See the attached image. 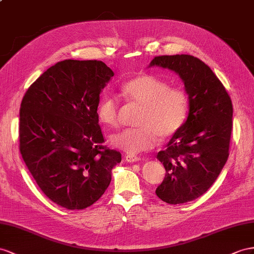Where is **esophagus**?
Segmentation results:
<instances>
[{"label":"esophagus","instance_id":"esophagus-1","mask_svg":"<svg viewBox=\"0 0 254 254\" xmlns=\"http://www.w3.org/2000/svg\"><path fill=\"white\" fill-rule=\"evenodd\" d=\"M140 160L139 157H136L134 154H127L126 155V161L128 163H135V162H138Z\"/></svg>","mask_w":254,"mask_h":254}]
</instances>
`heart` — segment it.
Here are the masks:
<instances>
[{
  "mask_svg": "<svg viewBox=\"0 0 254 254\" xmlns=\"http://www.w3.org/2000/svg\"><path fill=\"white\" fill-rule=\"evenodd\" d=\"M122 93L138 104L142 110L137 127H127L110 136L114 147L127 153L147 151L162 138L176 134L187 119L189 101L186 91L170 87L166 81L152 75H140L127 80L122 86ZM119 101L116 96L104 95L97 116L103 125H118Z\"/></svg>",
  "mask_w": 254,
  "mask_h": 254,
  "instance_id": "b5f03b06",
  "label": "heart"
}]
</instances>
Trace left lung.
<instances>
[{
    "mask_svg": "<svg viewBox=\"0 0 254 254\" xmlns=\"http://www.w3.org/2000/svg\"><path fill=\"white\" fill-rule=\"evenodd\" d=\"M159 66L179 75L189 100V114L179 131L160 151L165 178L155 190L167 204L201 196L218 178L229 158L233 126L230 95L203 61L190 55L155 57L148 67Z\"/></svg>",
    "mask_w": 254,
    "mask_h": 254,
    "instance_id": "1",
    "label": "left lung"
}]
</instances>
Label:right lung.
<instances>
[{
    "instance_id": "right-lung-1",
    "label": "right lung",
    "mask_w": 254,
    "mask_h": 254,
    "mask_svg": "<svg viewBox=\"0 0 254 254\" xmlns=\"http://www.w3.org/2000/svg\"><path fill=\"white\" fill-rule=\"evenodd\" d=\"M114 71L102 61L64 60L31 84L20 106V152L46 196L69 210L99 199L121 153L103 146L97 106Z\"/></svg>"
}]
</instances>
